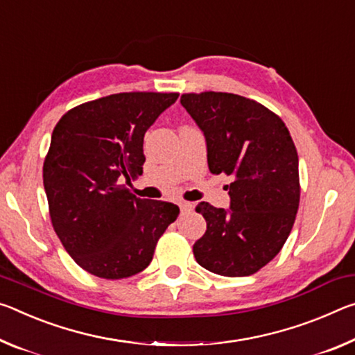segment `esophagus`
<instances>
[{"mask_svg":"<svg viewBox=\"0 0 355 355\" xmlns=\"http://www.w3.org/2000/svg\"><path fill=\"white\" fill-rule=\"evenodd\" d=\"M179 207H181V212H189L193 209V205L191 202H187V201H179Z\"/></svg>","mask_w":355,"mask_h":355,"instance_id":"obj_1","label":"esophagus"}]
</instances>
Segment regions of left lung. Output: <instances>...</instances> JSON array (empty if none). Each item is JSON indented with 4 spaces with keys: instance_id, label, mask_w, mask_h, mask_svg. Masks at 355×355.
<instances>
[{
    "instance_id": "1",
    "label": "left lung",
    "mask_w": 355,
    "mask_h": 355,
    "mask_svg": "<svg viewBox=\"0 0 355 355\" xmlns=\"http://www.w3.org/2000/svg\"><path fill=\"white\" fill-rule=\"evenodd\" d=\"M182 107L205 132L212 174L232 178L231 209L200 202L206 232L196 263L223 277H247L274 259L300 201L299 157L286 124L269 108L231 92H185Z\"/></svg>"
}]
</instances>
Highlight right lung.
<instances>
[{
  "mask_svg": "<svg viewBox=\"0 0 355 355\" xmlns=\"http://www.w3.org/2000/svg\"><path fill=\"white\" fill-rule=\"evenodd\" d=\"M178 92H119L58 121L44 160L53 230L81 269L119 280L146 269L179 216L173 202L141 200L123 179L143 173L144 133Z\"/></svg>",
  "mask_w": 355,
  "mask_h": 355,
  "instance_id": "1",
  "label": "right lung"
}]
</instances>
